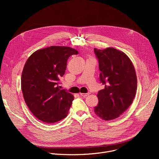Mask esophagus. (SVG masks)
I'll return each mask as SVG.
<instances>
[{"instance_id":"esophagus-1","label":"esophagus","mask_w":159,"mask_h":159,"mask_svg":"<svg viewBox=\"0 0 159 159\" xmlns=\"http://www.w3.org/2000/svg\"><path fill=\"white\" fill-rule=\"evenodd\" d=\"M89 94H90L89 93H80V95L81 96H82V97H86V96H87Z\"/></svg>"}]
</instances>
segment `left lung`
<instances>
[{
  "mask_svg": "<svg viewBox=\"0 0 159 159\" xmlns=\"http://www.w3.org/2000/svg\"><path fill=\"white\" fill-rule=\"evenodd\" d=\"M94 50L99 60L100 80L105 84L97 94L99 103L94 111L101 119L112 120L132 104L137 92V74L132 61L122 51L111 47Z\"/></svg>",
  "mask_w": 159,
  "mask_h": 159,
  "instance_id": "obj_1",
  "label": "left lung"
}]
</instances>
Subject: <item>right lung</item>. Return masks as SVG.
I'll use <instances>...</instances> for the list:
<instances>
[{"label": "right lung", "instance_id": "1", "mask_svg": "<svg viewBox=\"0 0 159 159\" xmlns=\"http://www.w3.org/2000/svg\"><path fill=\"white\" fill-rule=\"evenodd\" d=\"M78 51L69 47L52 46L34 52L21 75V90L33 115L46 123L58 122L68 115L74 96L61 90L59 79L66 70L68 58Z\"/></svg>", "mask_w": 159, "mask_h": 159}]
</instances>
